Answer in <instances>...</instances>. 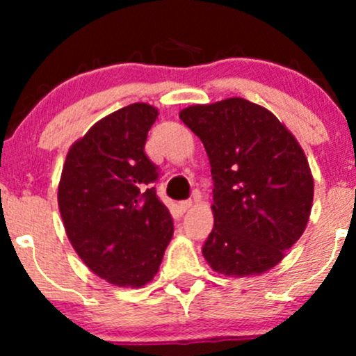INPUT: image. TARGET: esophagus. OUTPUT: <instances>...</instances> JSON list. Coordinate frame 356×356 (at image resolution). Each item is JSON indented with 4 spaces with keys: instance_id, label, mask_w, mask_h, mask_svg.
<instances>
[{
    "instance_id": "esophagus-1",
    "label": "esophagus",
    "mask_w": 356,
    "mask_h": 356,
    "mask_svg": "<svg viewBox=\"0 0 356 356\" xmlns=\"http://www.w3.org/2000/svg\"><path fill=\"white\" fill-rule=\"evenodd\" d=\"M193 203H195L193 200H184V201H181V203H179V208H181V211H188L189 208L193 207Z\"/></svg>"
}]
</instances>
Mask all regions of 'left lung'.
<instances>
[{
	"label": "left lung",
	"instance_id": "8db88e82",
	"mask_svg": "<svg viewBox=\"0 0 356 356\" xmlns=\"http://www.w3.org/2000/svg\"><path fill=\"white\" fill-rule=\"evenodd\" d=\"M207 149L215 224L203 257L218 274L270 270L303 234L314 177L296 138L272 111L243 98L181 110Z\"/></svg>",
	"mask_w": 356,
	"mask_h": 356
}]
</instances>
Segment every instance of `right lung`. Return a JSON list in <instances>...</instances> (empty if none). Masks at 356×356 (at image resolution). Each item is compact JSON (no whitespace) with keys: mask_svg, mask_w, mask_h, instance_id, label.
<instances>
[{"mask_svg":"<svg viewBox=\"0 0 356 356\" xmlns=\"http://www.w3.org/2000/svg\"><path fill=\"white\" fill-rule=\"evenodd\" d=\"M156 117L155 106L132 103L98 120L70 146L60 177L68 241L89 270L120 288L152 281L174 234L153 188L158 167L145 153Z\"/></svg>","mask_w":356,"mask_h":356,"instance_id":"obj_1","label":"right lung"}]
</instances>
